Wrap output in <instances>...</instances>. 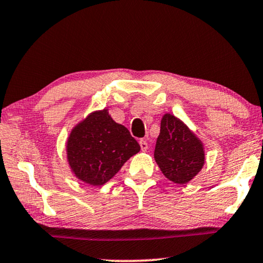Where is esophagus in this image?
<instances>
[{"label": "esophagus", "instance_id": "esophagus-1", "mask_svg": "<svg viewBox=\"0 0 263 263\" xmlns=\"http://www.w3.org/2000/svg\"><path fill=\"white\" fill-rule=\"evenodd\" d=\"M139 145H140L141 151H143V152L147 151V143H146V140H145V139H140V140H139Z\"/></svg>", "mask_w": 263, "mask_h": 263}]
</instances>
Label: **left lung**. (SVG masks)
I'll return each instance as SVG.
<instances>
[{
	"label": "left lung",
	"mask_w": 263,
	"mask_h": 263,
	"mask_svg": "<svg viewBox=\"0 0 263 263\" xmlns=\"http://www.w3.org/2000/svg\"><path fill=\"white\" fill-rule=\"evenodd\" d=\"M154 159L168 180L184 185L203 167L205 148L202 141L182 120L165 114L161 118Z\"/></svg>",
	"instance_id": "1"
}]
</instances>
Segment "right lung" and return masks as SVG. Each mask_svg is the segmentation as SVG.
Returning <instances> with one entry per match:
<instances>
[{
    "instance_id": "add662e5",
    "label": "right lung",
    "mask_w": 263,
    "mask_h": 263,
    "mask_svg": "<svg viewBox=\"0 0 263 263\" xmlns=\"http://www.w3.org/2000/svg\"><path fill=\"white\" fill-rule=\"evenodd\" d=\"M139 151L130 131L116 123L107 109L91 112L72 128L66 140L71 172L91 186L106 184Z\"/></svg>"
}]
</instances>
